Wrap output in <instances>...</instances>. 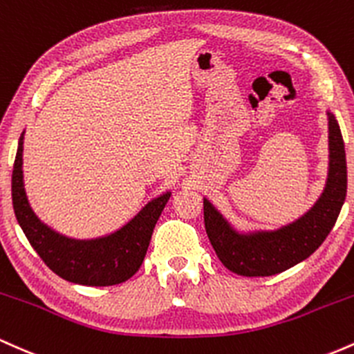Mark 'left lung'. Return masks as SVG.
<instances>
[{"instance_id":"obj_1","label":"left lung","mask_w":354,"mask_h":354,"mask_svg":"<svg viewBox=\"0 0 354 354\" xmlns=\"http://www.w3.org/2000/svg\"><path fill=\"white\" fill-rule=\"evenodd\" d=\"M328 115V177L323 192L303 216L276 229H237L207 197L204 222L225 268L241 276H272L303 263L323 244L346 198V152L339 124Z\"/></svg>"}]
</instances>
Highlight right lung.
<instances>
[{
    "instance_id": "obj_1",
    "label": "right lung",
    "mask_w": 354,
    "mask_h": 354,
    "mask_svg": "<svg viewBox=\"0 0 354 354\" xmlns=\"http://www.w3.org/2000/svg\"><path fill=\"white\" fill-rule=\"evenodd\" d=\"M23 142L25 130L18 142L11 196L15 216L31 248L51 271L68 283L113 286L130 279L144 263L153 227L172 192L165 190L150 198L132 219L112 232L88 239L65 236L39 219L28 201L23 180Z\"/></svg>"
}]
</instances>
